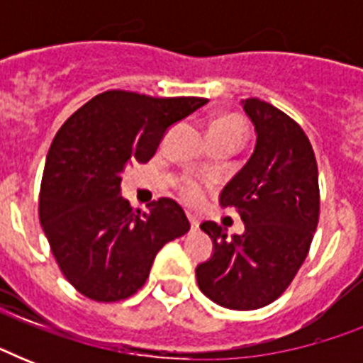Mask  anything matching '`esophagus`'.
Segmentation results:
<instances>
[{
    "mask_svg": "<svg viewBox=\"0 0 363 363\" xmlns=\"http://www.w3.org/2000/svg\"><path fill=\"white\" fill-rule=\"evenodd\" d=\"M188 216V222H190V226H192V230H198L199 228V218L196 215H192V213H186Z\"/></svg>",
    "mask_w": 363,
    "mask_h": 363,
    "instance_id": "34e87169",
    "label": "esophagus"
}]
</instances>
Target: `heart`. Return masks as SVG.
<instances>
[{
    "label": "heart",
    "instance_id": "1",
    "mask_svg": "<svg viewBox=\"0 0 363 363\" xmlns=\"http://www.w3.org/2000/svg\"><path fill=\"white\" fill-rule=\"evenodd\" d=\"M247 135V125L238 116H220L211 125V139H239ZM182 198L186 201H198L201 198V186L196 181H186L181 188Z\"/></svg>",
    "mask_w": 363,
    "mask_h": 363
}]
</instances>
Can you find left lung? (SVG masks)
<instances>
[{
	"instance_id": "obj_1",
	"label": "left lung",
	"mask_w": 363,
	"mask_h": 363,
	"mask_svg": "<svg viewBox=\"0 0 363 363\" xmlns=\"http://www.w3.org/2000/svg\"><path fill=\"white\" fill-rule=\"evenodd\" d=\"M256 130L247 164L220 194L245 222L228 238L216 222H203L215 252L196 267L199 290L235 311L259 309L281 296L309 254L318 226V167L301 125L258 98L242 101Z\"/></svg>"
}]
</instances>
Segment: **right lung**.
Segmentation results:
<instances>
[{"label": "right lung", "mask_w": 363, "mask_h": 363, "mask_svg": "<svg viewBox=\"0 0 363 363\" xmlns=\"http://www.w3.org/2000/svg\"><path fill=\"white\" fill-rule=\"evenodd\" d=\"M205 104L107 90L60 128L43 171L39 220L82 296L104 303L133 296L160 248L190 230L177 201L160 198L141 213L122 198L121 182L128 165L152 158L169 125Z\"/></svg>", "instance_id": "1"}]
</instances>
